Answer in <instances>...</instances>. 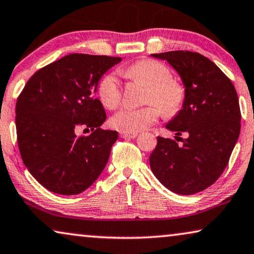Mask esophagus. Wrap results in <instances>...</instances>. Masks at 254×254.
I'll use <instances>...</instances> for the list:
<instances>
[{"label": "esophagus", "mask_w": 254, "mask_h": 254, "mask_svg": "<svg viewBox=\"0 0 254 254\" xmlns=\"http://www.w3.org/2000/svg\"><path fill=\"white\" fill-rule=\"evenodd\" d=\"M120 135H121V138L132 139V138H135V137H137L138 133H127V132H121Z\"/></svg>", "instance_id": "esophagus-1"}]
</instances>
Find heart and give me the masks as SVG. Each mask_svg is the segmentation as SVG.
I'll use <instances>...</instances> for the list:
<instances>
[{"label": "heart", "instance_id": "obj_1", "mask_svg": "<svg viewBox=\"0 0 254 254\" xmlns=\"http://www.w3.org/2000/svg\"><path fill=\"white\" fill-rule=\"evenodd\" d=\"M128 79L147 87L141 108H124L115 114L110 124L116 130L127 133H137L149 127L159 119L160 113L166 117H174L183 108L187 92L184 85L171 76L169 67L155 60H140L124 70ZM99 98L109 109L122 102V88L115 73H109L100 81Z\"/></svg>", "mask_w": 254, "mask_h": 254}]
</instances>
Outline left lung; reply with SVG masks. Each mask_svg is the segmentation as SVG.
Returning a JSON list of instances; mask_svg holds the SVG:
<instances>
[{
  "label": "left lung",
  "mask_w": 254,
  "mask_h": 254,
  "mask_svg": "<svg viewBox=\"0 0 254 254\" xmlns=\"http://www.w3.org/2000/svg\"><path fill=\"white\" fill-rule=\"evenodd\" d=\"M180 73L187 92L183 108L167 128L176 138L158 137L149 156L155 177L170 191L194 194L215 183L229 162L241 132V108L231 80L216 64L189 51L153 54Z\"/></svg>",
  "instance_id": "obj_1"
}]
</instances>
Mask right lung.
Listing matches in <instances>:
<instances>
[{"mask_svg": "<svg viewBox=\"0 0 254 254\" xmlns=\"http://www.w3.org/2000/svg\"><path fill=\"white\" fill-rule=\"evenodd\" d=\"M121 57L70 54L38 70L17 99V141L25 167L47 190L74 195L108 162L117 131L103 130L106 112L94 98L102 74ZM79 127L92 132L77 136Z\"/></svg>", "mask_w": 254, "mask_h": 254, "instance_id": "1", "label": "right lung"}]
</instances>
